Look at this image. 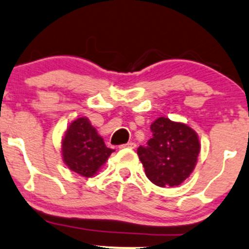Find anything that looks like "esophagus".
Here are the masks:
<instances>
[{
	"mask_svg": "<svg viewBox=\"0 0 249 249\" xmlns=\"http://www.w3.org/2000/svg\"><path fill=\"white\" fill-rule=\"evenodd\" d=\"M120 147H121V149H125V147H128V149H135V147H137V144L133 142H127V144L120 145Z\"/></svg>",
	"mask_w": 249,
	"mask_h": 249,
	"instance_id": "esophagus-1",
	"label": "esophagus"
}]
</instances>
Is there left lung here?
I'll return each instance as SVG.
<instances>
[{"instance_id": "1", "label": "left lung", "mask_w": 249, "mask_h": 249, "mask_svg": "<svg viewBox=\"0 0 249 249\" xmlns=\"http://www.w3.org/2000/svg\"><path fill=\"white\" fill-rule=\"evenodd\" d=\"M150 129L152 138L137 150L145 174L161 188L179 185L193 173L197 162V134L189 125L166 117H159Z\"/></svg>"}]
</instances>
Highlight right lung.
Listing matches in <instances>:
<instances>
[{
    "label": "right lung",
    "mask_w": 249,
    "mask_h": 249,
    "mask_svg": "<svg viewBox=\"0 0 249 249\" xmlns=\"http://www.w3.org/2000/svg\"><path fill=\"white\" fill-rule=\"evenodd\" d=\"M66 166L82 177H93L114 152L90 124L87 117L75 120L66 130L61 142Z\"/></svg>",
    "instance_id": "right-lung-1"
}]
</instances>
